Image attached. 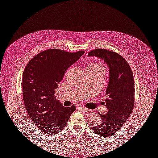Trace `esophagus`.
Listing matches in <instances>:
<instances>
[{"mask_svg":"<svg viewBox=\"0 0 158 158\" xmlns=\"http://www.w3.org/2000/svg\"><path fill=\"white\" fill-rule=\"evenodd\" d=\"M79 109L81 110L82 111H83L85 112H87V113H90L91 111H92V110H91L87 109V108H85V107H80Z\"/></svg>","mask_w":158,"mask_h":158,"instance_id":"1","label":"esophagus"}]
</instances>
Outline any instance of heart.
Masks as SVG:
<instances>
[{
	"label": "heart",
	"mask_w": 158,
	"mask_h": 158,
	"mask_svg": "<svg viewBox=\"0 0 158 158\" xmlns=\"http://www.w3.org/2000/svg\"><path fill=\"white\" fill-rule=\"evenodd\" d=\"M92 66H103V65L100 64H92Z\"/></svg>",
	"instance_id": "b5f03b06"
}]
</instances>
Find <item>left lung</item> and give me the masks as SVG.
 <instances>
[{
    "label": "left lung",
    "instance_id": "obj_1",
    "mask_svg": "<svg viewBox=\"0 0 158 158\" xmlns=\"http://www.w3.org/2000/svg\"><path fill=\"white\" fill-rule=\"evenodd\" d=\"M88 57L103 60L109 69V82L106 89V114H101V122L93 131L101 137L117 133L131 114L135 101L133 73L128 63L117 52L106 49H96Z\"/></svg>",
    "mask_w": 158,
    "mask_h": 158
}]
</instances>
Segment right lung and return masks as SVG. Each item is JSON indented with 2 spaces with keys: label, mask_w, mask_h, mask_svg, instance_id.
Wrapping results in <instances>:
<instances>
[{
  "label": "right lung",
  "mask_w": 158,
  "mask_h": 158,
  "mask_svg": "<svg viewBox=\"0 0 158 158\" xmlns=\"http://www.w3.org/2000/svg\"><path fill=\"white\" fill-rule=\"evenodd\" d=\"M84 51L62 50L42 51L27 63L23 74V99L30 118L47 135L64 128L76 107H64L55 97V89L66 71L80 59Z\"/></svg>",
  "instance_id": "right-lung-1"
}]
</instances>
